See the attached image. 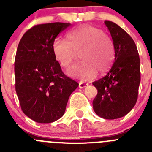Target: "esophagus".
I'll return each instance as SVG.
<instances>
[{"mask_svg":"<svg viewBox=\"0 0 152 152\" xmlns=\"http://www.w3.org/2000/svg\"><path fill=\"white\" fill-rule=\"evenodd\" d=\"M88 85V83H84V82H82V81H80V82H79V88H86Z\"/></svg>","mask_w":152,"mask_h":152,"instance_id":"obj_1","label":"esophagus"}]
</instances>
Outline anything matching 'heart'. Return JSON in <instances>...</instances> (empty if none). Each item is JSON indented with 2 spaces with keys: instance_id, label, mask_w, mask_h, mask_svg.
Here are the masks:
<instances>
[{
  "instance_id": "heart-1",
  "label": "heart",
  "mask_w": 152,
  "mask_h": 152,
  "mask_svg": "<svg viewBox=\"0 0 152 152\" xmlns=\"http://www.w3.org/2000/svg\"><path fill=\"white\" fill-rule=\"evenodd\" d=\"M52 50L56 60L65 69L71 66L79 53L81 61L72 67L68 74L84 80L94 77L96 72L104 73L108 71L115 56L110 36L102 29L88 24L69 31L66 40L56 39Z\"/></svg>"
}]
</instances>
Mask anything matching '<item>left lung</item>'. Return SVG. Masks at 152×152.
<instances>
[{"instance_id":"left-lung-1","label":"left lung","mask_w":152,"mask_h":152,"mask_svg":"<svg viewBox=\"0 0 152 152\" xmlns=\"http://www.w3.org/2000/svg\"><path fill=\"white\" fill-rule=\"evenodd\" d=\"M115 48L113 64L106 76L93 82L97 95L93 100L96 115L106 119L123 117L136 103L140 84V59L135 42L112 21L105 22Z\"/></svg>"}]
</instances>
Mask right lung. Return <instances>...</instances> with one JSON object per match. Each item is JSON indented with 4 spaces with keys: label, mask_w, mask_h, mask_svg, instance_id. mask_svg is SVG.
<instances>
[{
    "label": "right lung",
    "mask_w": 152,
    "mask_h": 152,
    "mask_svg": "<svg viewBox=\"0 0 152 152\" xmlns=\"http://www.w3.org/2000/svg\"><path fill=\"white\" fill-rule=\"evenodd\" d=\"M68 23L39 24L24 33L14 62L15 89L25 115L36 123H49L64 115L68 98L78 83L61 71L52 44Z\"/></svg>",
    "instance_id": "1"
}]
</instances>
